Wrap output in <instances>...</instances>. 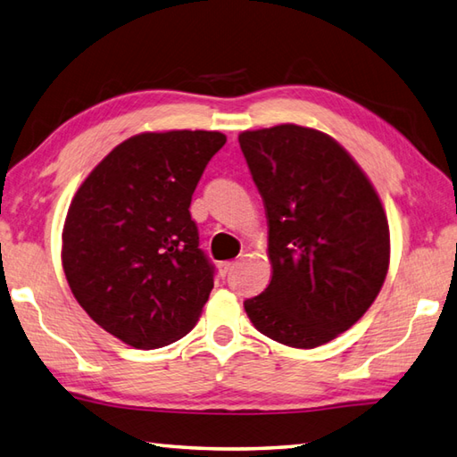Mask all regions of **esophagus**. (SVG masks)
I'll return each mask as SVG.
<instances>
[{"label":"esophagus","mask_w":457,"mask_h":457,"mask_svg":"<svg viewBox=\"0 0 457 457\" xmlns=\"http://www.w3.org/2000/svg\"><path fill=\"white\" fill-rule=\"evenodd\" d=\"M232 268H235V262H220L219 264V270H220L222 276H227Z\"/></svg>","instance_id":"1"}]
</instances>
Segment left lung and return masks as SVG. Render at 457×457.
Wrapping results in <instances>:
<instances>
[{
  "label": "left lung",
  "mask_w": 457,
  "mask_h": 457,
  "mask_svg": "<svg viewBox=\"0 0 457 457\" xmlns=\"http://www.w3.org/2000/svg\"><path fill=\"white\" fill-rule=\"evenodd\" d=\"M238 142L264 201L272 262V280L245 310L266 337L320 347L355 325L383 287V203L355 160L318 129L282 124Z\"/></svg>",
  "instance_id": "obj_1"
}]
</instances>
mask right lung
<instances>
[{
    "label": "right lung",
    "instance_id": "right-lung-1",
    "mask_svg": "<svg viewBox=\"0 0 457 457\" xmlns=\"http://www.w3.org/2000/svg\"><path fill=\"white\" fill-rule=\"evenodd\" d=\"M225 142L204 129L137 134L74 195L62 228L64 276L82 310L128 345L181 339L209 300L215 266L199 248L189 207Z\"/></svg>",
    "mask_w": 457,
    "mask_h": 457
}]
</instances>
